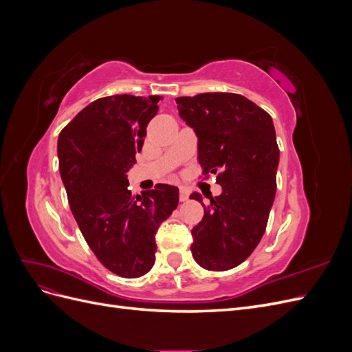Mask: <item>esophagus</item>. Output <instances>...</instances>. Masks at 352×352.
Here are the masks:
<instances>
[{
  "mask_svg": "<svg viewBox=\"0 0 352 352\" xmlns=\"http://www.w3.org/2000/svg\"><path fill=\"white\" fill-rule=\"evenodd\" d=\"M179 198H180V201H188V198H189V192H188V189H186V188L180 186V189H179Z\"/></svg>",
  "mask_w": 352,
  "mask_h": 352,
  "instance_id": "esophagus-1",
  "label": "esophagus"
}]
</instances>
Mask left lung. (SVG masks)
I'll use <instances>...</instances> for the list:
<instances>
[{
	"instance_id": "1",
	"label": "left lung",
	"mask_w": 352,
	"mask_h": 352,
	"mask_svg": "<svg viewBox=\"0 0 352 352\" xmlns=\"http://www.w3.org/2000/svg\"><path fill=\"white\" fill-rule=\"evenodd\" d=\"M179 116L198 138L202 175H217L219 197L202 204L192 229L194 260L223 272L247 260L261 241L276 195L279 146L272 117L239 94L207 92L176 98Z\"/></svg>"
}]
</instances>
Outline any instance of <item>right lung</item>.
<instances>
[{
	"label": "right lung",
	"instance_id": "obj_1",
	"mask_svg": "<svg viewBox=\"0 0 352 352\" xmlns=\"http://www.w3.org/2000/svg\"><path fill=\"white\" fill-rule=\"evenodd\" d=\"M163 97L123 94L85 107L58 135V170L73 217L110 272L133 279L155 263V233L179 204V189L158 184L132 197L127 172Z\"/></svg>",
	"mask_w": 352,
	"mask_h": 352
}]
</instances>
